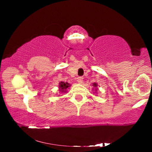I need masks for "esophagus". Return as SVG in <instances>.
Listing matches in <instances>:
<instances>
[{
	"label": "esophagus",
	"mask_w": 152,
	"mask_h": 152,
	"mask_svg": "<svg viewBox=\"0 0 152 152\" xmlns=\"http://www.w3.org/2000/svg\"><path fill=\"white\" fill-rule=\"evenodd\" d=\"M77 81H78V83L82 84V82H83V77H82V76L78 77V78H77Z\"/></svg>",
	"instance_id": "1"
}]
</instances>
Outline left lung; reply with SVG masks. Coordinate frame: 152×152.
Returning <instances> with one entry per match:
<instances>
[{
    "mask_svg": "<svg viewBox=\"0 0 152 152\" xmlns=\"http://www.w3.org/2000/svg\"><path fill=\"white\" fill-rule=\"evenodd\" d=\"M92 86L94 87V88H92V89L94 90L95 92H97L98 90H99V88H98V84H97V83H96V82H94V83L92 84Z\"/></svg>",
    "mask_w": 152,
    "mask_h": 152,
    "instance_id": "left-lung-1",
    "label": "left lung"
}]
</instances>
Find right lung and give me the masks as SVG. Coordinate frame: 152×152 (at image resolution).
Returning <instances> with one entry per match:
<instances>
[{"label":"right lung","mask_w":152,"mask_h":152,"mask_svg":"<svg viewBox=\"0 0 152 152\" xmlns=\"http://www.w3.org/2000/svg\"><path fill=\"white\" fill-rule=\"evenodd\" d=\"M71 86L68 82H60L59 83V91H60V93L64 94L66 93L67 92V89H68L69 87Z\"/></svg>","instance_id":"add662e5"}]
</instances>
